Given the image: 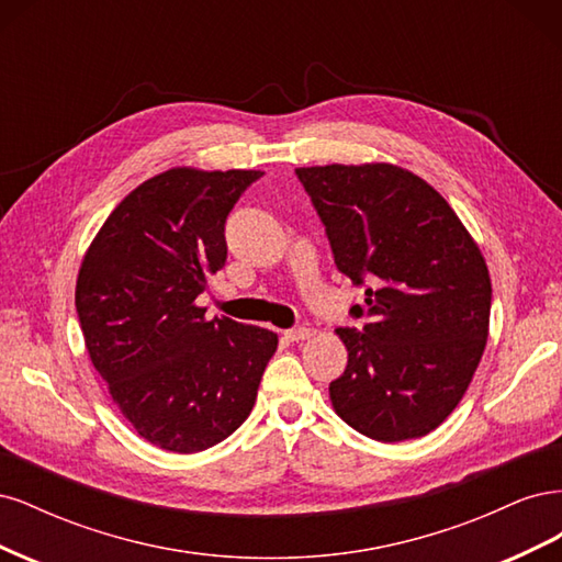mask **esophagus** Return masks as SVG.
Here are the masks:
<instances>
[{
    "label": "esophagus",
    "mask_w": 562,
    "mask_h": 562,
    "mask_svg": "<svg viewBox=\"0 0 562 562\" xmlns=\"http://www.w3.org/2000/svg\"><path fill=\"white\" fill-rule=\"evenodd\" d=\"M283 337L288 339V342H304V339H310L312 337V330L310 328H291V330H285L283 333Z\"/></svg>",
    "instance_id": "1"
}]
</instances>
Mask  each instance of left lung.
Returning <instances> with one entry per match:
<instances>
[{
    "label": "left lung",
    "instance_id": "obj_1",
    "mask_svg": "<svg viewBox=\"0 0 562 562\" xmlns=\"http://www.w3.org/2000/svg\"><path fill=\"white\" fill-rule=\"evenodd\" d=\"M297 178L326 225L337 269L372 285L363 330H335L349 353L330 382L335 413L382 443L427 436L462 401L485 351L492 283L479 244L407 168L302 166Z\"/></svg>",
    "mask_w": 562,
    "mask_h": 562
}]
</instances>
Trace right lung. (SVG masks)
Here are the masks:
<instances>
[{
  "instance_id": "1",
  "label": "right lung",
  "mask_w": 562,
  "mask_h": 562,
  "mask_svg": "<svg viewBox=\"0 0 562 562\" xmlns=\"http://www.w3.org/2000/svg\"><path fill=\"white\" fill-rule=\"evenodd\" d=\"M262 171L176 166L116 203L83 255L75 304L93 368L140 438L206 450L250 415L274 330L206 318L196 295L227 260L225 220Z\"/></svg>"
}]
</instances>
